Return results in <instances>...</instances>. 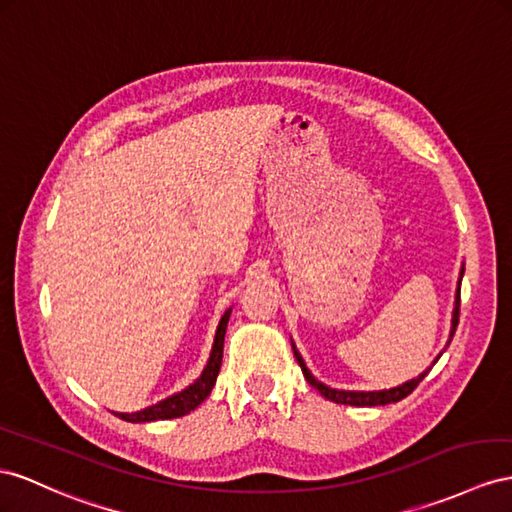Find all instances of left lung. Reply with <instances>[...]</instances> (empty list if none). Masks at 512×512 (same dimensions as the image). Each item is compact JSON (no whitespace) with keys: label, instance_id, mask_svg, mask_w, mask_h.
I'll list each match as a JSON object with an SVG mask.
<instances>
[{"label":"left lung","instance_id":"1","mask_svg":"<svg viewBox=\"0 0 512 512\" xmlns=\"http://www.w3.org/2000/svg\"><path fill=\"white\" fill-rule=\"evenodd\" d=\"M463 274H465V268H461V274H458V285H456V296H454V309H452V326H450L448 344H445V346H450L452 337H454V331H456V324H458V307H461V281H463ZM292 350H294V357H296V361H298V365H300V370H303V374H305V378H307V383H309L313 389H318L326 400L337 402V404H350V406H381V404L398 402V400L409 396V393H411L419 383L424 381V376L432 370V365H435V363L439 361V357L443 355L445 348L439 352L437 359L432 361L430 368L424 370L419 376L411 378V381H406V383H402V385H398V387L378 389V391H346V389H333V387H329V385H324V383L318 381L316 376H313V374L309 372L307 363H305L303 357H300V352L296 350V344H294V342H292Z\"/></svg>","mask_w":512,"mask_h":512}]
</instances>
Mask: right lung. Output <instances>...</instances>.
Listing matches in <instances>:
<instances>
[{"instance_id": "obj_1", "label": "right lung", "mask_w": 512, "mask_h": 512, "mask_svg": "<svg viewBox=\"0 0 512 512\" xmlns=\"http://www.w3.org/2000/svg\"><path fill=\"white\" fill-rule=\"evenodd\" d=\"M229 316H231V309L222 313L205 370L192 385L173 393V396H168L166 400H160L157 404L147 406V409H142V411L114 413V415L125 419V422H131V424H142V422H155V419H173V417H181V415H188L190 411H194L196 406H199L209 396V393H212V389L216 385V378H218L220 365H222V348H225V333H227Z\"/></svg>"}]
</instances>
